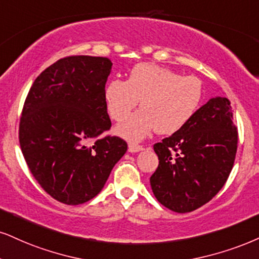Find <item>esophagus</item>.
Returning a JSON list of instances; mask_svg holds the SVG:
<instances>
[{"mask_svg":"<svg viewBox=\"0 0 259 259\" xmlns=\"http://www.w3.org/2000/svg\"><path fill=\"white\" fill-rule=\"evenodd\" d=\"M144 148H143L142 145H138V144H133V143H131L128 145V151L130 152H139V151H143Z\"/></svg>","mask_w":259,"mask_h":259,"instance_id":"34e87169","label":"esophagus"}]
</instances>
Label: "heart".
<instances>
[{"mask_svg": "<svg viewBox=\"0 0 259 259\" xmlns=\"http://www.w3.org/2000/svg\"><path fill=\"white\" fill-rule=\"evenodd\" d=\"M203 97L202 81L152 63H138L128 79H114L104 89L105 107L111 119L121 121L141 101L142 109L116 127V133L131 142L150 133L169 136L192 119Z\"/></svg>", "mask_w": 259, "mask_h": 259, "instance_id": "1", "label": "heart"}]
</instances>
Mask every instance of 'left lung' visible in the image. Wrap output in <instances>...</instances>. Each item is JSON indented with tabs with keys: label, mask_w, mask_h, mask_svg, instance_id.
Listing matches in <instances>:
<instances>
[{
	"label": "left lung",
	"mask_w": 259,
	"mask_h": 259,
	"mask_svg": "<svg viewBox=\"0 0 259 259\" xmlns=\"http://www.w3.org/2000/svg\"><path fill=\"white\" fill-rule=\"evenodd\" d=\"M237 148L231 102L226 97L211 98L183 128L154 145L159 159L150 178L155 197L180 213L204 205L227 181Z\"/></svg>",
	"instance_id": "obj_1"
}]
</instances>
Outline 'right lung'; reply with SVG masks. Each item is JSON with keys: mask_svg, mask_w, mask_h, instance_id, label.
<instances>
[{"mask_svg": "<svg viewBox=\"0 0 259 259\" xmlns=\"http://www.w3.org/2000/svg\"><path fill=\"white\" fill-rule=\"evenodd\" d=\"M111 66L107 57H63L37 76L25 100L22 155L40 187L67 205L97 196L127 151L123 139L101 137L111 127L104 101Z\"/></svg>", "mask_w": 259, "mask_h": 259, "instance_id": "1", "label": "right lung"}]
</instances>
